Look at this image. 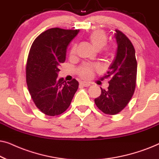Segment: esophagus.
<instances>
[{
    "label": "esophagus",
    "mask_w": 159,
    "mask_h": 159,
    "mask_svg": "<svg viewBox=\"0 0 159 159\" xmlns=\"http://www.w3.org/2000/svg\"><path fill=\"white\" fill-rule=\"evenodd\" d=\"M80 85L84 86V87H89L90 85V83L89 82H80Z\"/></svg>",
    "instance_id": "obj_1"
}]
</instances>
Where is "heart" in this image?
Here are the masks:
<instances>
[{"label": "heart", "mask_w": 159, "mask_h": 159, "mask_svg": "<svg viewBox=\"0 0 159 159\" xmlns=\"http://www.w3.org/2000/svg\"><path fill=\"white\" fill-rule=\"evenodd\" d=\"M88 39L97 50H101L102 48V53L106 57L114 56L115 53L114 48L111 45H108V46L106 45L108 42V35L105 31L101 30H95L89 34ZM76 51H77V45L74 44L71 48L70 53H69L70 56H75ZM98 69L99 66L96 64H84L78 69V74H79L80 77L82 78L90 79L93 76L94 71L98 70Z\"/></svg>", "instance_id": "obj_1"}]
</instances>
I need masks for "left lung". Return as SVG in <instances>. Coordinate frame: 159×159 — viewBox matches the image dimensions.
I'll list each match as a JSON object with an SVG mask.
<instances>
[{"label": "left lung", "instance_id": "obj_1", "mask_svg": "<svg viewBox=\"0 0 159 159\" xmlns=\"http://www.w3.org/2000/svg\"><path fill=\"white\" fill-rule=\"evenodd\" d=\"M117 53L109 69L104 76L108 79L107 90L101 89V94L95 99L97 107L108 115L121 111L131 100L137 80L135 50L131 41L122 32L116 30Z\"/></svg>", "mask_w": 159, "mask_h": 159}]
</instances>
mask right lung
Returning <instances> with one entry per match:
<instances>
[{
	"label": "right lung",
	"instance_id": "add662e5",
	"mask_svg": "<svg viewBox=\"0 0 159 159\" xmlns=\"http://www.w3.org/2000/svg\"><path fill=\"white\" fill-rule=\"evenodd\" d=\"M79 30H47L32 43L26 66V81L36 107L48 116L64 113L77 92L75 79L58 80L59 66L66 60V48Z\"/></svg>",
	"mask_w": 159,
	"mask_h": 159
}]
</instances>
